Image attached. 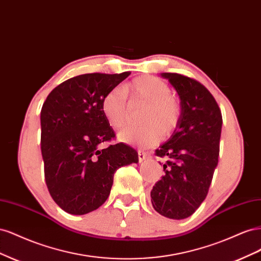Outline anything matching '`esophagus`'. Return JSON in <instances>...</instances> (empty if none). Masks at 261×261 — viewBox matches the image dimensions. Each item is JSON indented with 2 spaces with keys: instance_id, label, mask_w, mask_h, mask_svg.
<instances>
[{
  "instance_id": "1",
  "label": "esophagus",
  "mask_w": 261,
  "mask_h": 261,
  "mask_svg": "<svg viewBox=\"0 0 261 261\" xmlns=\"http://www.w3.org/2000/svg\"><path fill=\"white\" fill-rule=\"evenodd\" d=\"M148 158V154L145 152V151H143V150H138V160H139V162H143L144 160H146Z\"/></svg>"
}]
</instances>
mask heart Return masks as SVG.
Here are the masks:
<instances>
[{
    "mask_svg": "<svg viewBox=\"0 0 261 261\" xmlns=\"http://www.w3.org/2000/svg\"><path fill=\"white\" fill-rule=\"evenodd\" d=\"M134 100L143 101L147 108L141 115L144 125H130L118 134L123 143L149 147L163 136H169L179 123L181 107L179 100L171 93V87L154 76H141L125 86ZM101 109L113 128H122L129 118L126 92L121 88L110 90L102 99Z\"/></svg>",
    "mask_w": 261,
    "mask_h": 261,
    "instance_id": "b5f03b06",
    "label": "heart"
}]
</instances>
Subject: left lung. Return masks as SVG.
<instances>
[{
    "instance_id": "8db88e82",
    "label": "left lung",
    "mask_w": 261,
    "mask_h": 261,
    "mask_svg": "<svg viewBox=\"0 0 261 261\" xmlns=\"http://www.w3.org/2000/svg\"><path fill=\"white\" fill-rule=\"evenodd\" d=\"M161 76L178 93L181 115L171 137L155 150L167 162L164 175L150 196L161 216L181 220L191 217L208 194L218 165L222 115L215 98L199 82L175 73Z\"/></svg>"
}]
</instances>
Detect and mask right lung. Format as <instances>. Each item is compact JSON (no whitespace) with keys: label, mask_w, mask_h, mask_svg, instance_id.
<instances>
[{"label":"right lung","mask_w":261,"mask_h":261,"mask_svg":"<svg viewBox=\"0 0 261 261\" xmlns=\"http://www.w3.org/2000/svg\"><path fill=\"white\" fill-rule=\"evenodd\" d=\"M130 73L84 74L50 92L40 113L41 153L49 193L58 206L82 216L108 199L117 169L138 162V153L115 137L102 112L106 94Z\"/></svg>","instance_id":"obj_1"}]
</instances>
